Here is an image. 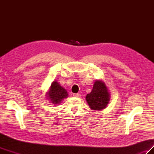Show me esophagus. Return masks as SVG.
I'll use <instances>...</instances> for the list:
<instances>
[{"label":"esophagus","mask_w":154,"mask_h":154,"mask_svg":"<svg viewBox=\"0 0 154 154\" xmlns=\"http://www.w3.org/2000/svg\"><path fill=\"white\" fill-rule=\"evenodd\" d=\"M72 96H73L74 97H79L80 96V94H78V93H75V94H72Z\"/></svg>","instance_id":"34e87169"}]
</instances>
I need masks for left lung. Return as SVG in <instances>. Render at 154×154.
Returning a JSON list of instances; mask_svg holds the SVG:
<instances>
[{
	"label": "left lung",
	"instance_id": "8db88e82",
	"mask_svg": "<svg viewBox=\"0 0 154 154\" xmlns=\"http://www.w3.org/2000/svg\"><path fill=\"white\" fill-rule=\"evenodd\" d=\"M110 94L105 83L96 81L91 93L86 96V100L90 108L94 110L105 109L110 100Z\"/></svg>",
	"mask_w": 154,
	"mask_h": 154
}]
</instances>
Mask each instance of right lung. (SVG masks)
I'll return each mask as SVG.
<instances>
[{
	"mask_svg": "<svg viewBox=\"0 0 154 154\" xmlns=\"http://www.w3.org/2000/svg\"><path fill=\"white\" fill-rule=\"evenodd\" d=\"M67 96L68 94L66 90L60 86L57 82L52 83L50 90L48 93V97L53 104H58Z\"/></svg>",
	"mask_w": 154,
	"mask_h": 154,
	"instance_id": "add662e5",
	"label": "right lung"
}]
</instances>
